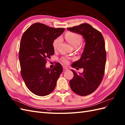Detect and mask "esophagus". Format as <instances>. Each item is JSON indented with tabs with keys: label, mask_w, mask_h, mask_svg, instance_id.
<instances>
[{
	"label": "esophagus",
	"mask_w": 125,
	"mask_h": 125,
	"mask_svg": "<svg viewBox=\"0 0 125 125\" xmlns=\"http://www.w3.org/2000/svg\"><path fill=\"white\" fill-rule=\"evenodd\" d=\"M63 68H64V69H65V70H68V68L66 66H63Z\"/></svg>",
	"instance_id": "34e87169"
}]
</instances>
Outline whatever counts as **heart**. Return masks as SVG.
<instances>
[{"instance_id":"obj_1","label":"heart","mask_w":125,"mask_h":125,"mask_svg":"<svg viewBox=\"0 0 125 125\" xmlns=\"http://www.w3.org/2000/svg\"><path fill=\"white\" fill-rule=\"evenodd\" d=\"M65 38L66 40V41L73 47L78 46L80 44V43L82 42V37L80 34L70 31H69L65 33ZM60 42V38H57L56 39H55L53 43V47L54 48H56L57 45L59 44ZM62 61L63 63L67 64L69 62V59L67 57H64L62 59Z\"/></svg>"}]
</instances>
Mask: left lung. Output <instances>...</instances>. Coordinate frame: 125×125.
<instances>
[{
  "label": "left lung",
  "mask_w": 125,
  "mask_h": 125,
  "mask_svg": "<svg viewBox=\"0 0 125 125\" xmlns=\"http://www.w3.org/2000/svg\"><path fill=\"white\" fill-rule=\"evenodd\" d=\"M67 29L82 35L85 41L80 59L72 64V68H83V73L71 70L73 78L70 81L72 91L80 96L94 92L102 82L105 70L106 54L104 38L100 31L87 23Z\"/></svg>",
  "instance_id": "left-lung-1"
}]
</instances>
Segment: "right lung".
Wrapping results in <instances>:
<instances>
[{
	"label": "right lung",
	"instance_id": "right-lung-1",
	"mask_svg": "<svg viewBox=\"0 0 125 125\" xmlns=\"http://www.w3.org/2000/svg\"><path fill=\"white\" fill-rule=\"evenodd\" d=\"M64 30L36 23L22 37L19 51L21 74L28 88L38 96L51 94L63 71L60 63H56L52 69L46 68V63L54 54V40Z\"/></svg>",
	"mask_w": 125,
	"mask_h": 125
}]
</instances>
